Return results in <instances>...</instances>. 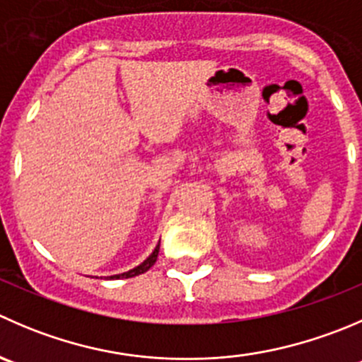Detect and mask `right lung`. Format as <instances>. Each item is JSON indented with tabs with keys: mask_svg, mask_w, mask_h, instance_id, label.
Segmentation results:
<instances>
[{
	"mask_svg": "<svg viewBox=\"0 0 362 362\" xmlns=\"http://www.w3.org/2000/svg\"><path fill=\"white\" fill-rule=\"evenodd\" d=\"M159 245H160V240H159V244L156 245V249H153V251H152V255H150L148 258L145 259V262L139 263L138 267H134V269L127 270V272H124V274L110 276V279H124V278L127 279V278H134V276H139V274H143V272H146V270H148L150 267H152L153 263L157 262V255H159Z\"/></svg>",
	"mask_w": 362,
	"mask_h": 362,
	"instance_id": "1",
	"label": "right lung"
}]
</instances>
